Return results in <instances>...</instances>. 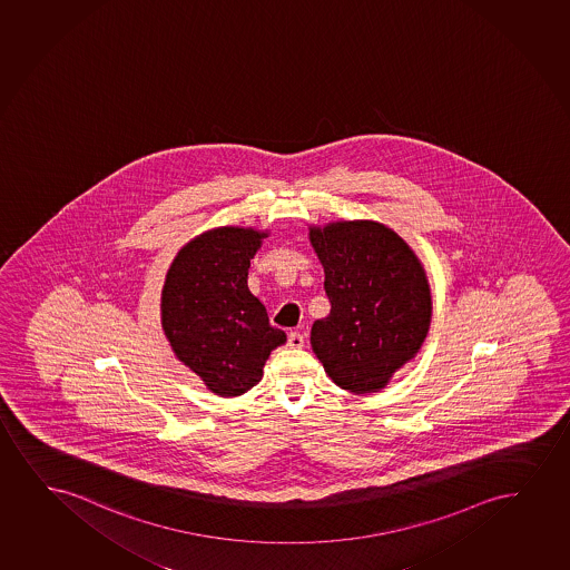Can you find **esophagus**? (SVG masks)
<instances>
[{
  "label": "esophagus",
  "mask_w": 570,
  "mask_h": 570,
  "mask_svg": "<svg viewBox=\"0 0 570 570\" xmlns=\"http://www.w3.org/2000/svg\"><path fill=\"white\" fill-rule=\"evenodd\" d=\"M305 341L304 336L299 333H289L288 336V346L294 347V350H299V347H304Z\"/></svg>",
  "instance_id": "obj_1"
}]
</instances>
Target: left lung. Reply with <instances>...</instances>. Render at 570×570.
I'll list each match as a JSON object with an SVG mask.
<instances>
[{"instance_id":"obj_1","label":"left lung","mask_w":570,"mask_h":570,"mask_svg":"<svg viewBox=\"0 0 570 570\" xmlns=\"http://www.w3.org/2000/svg\"><path fill=\"white\" fill-rule=\"evenodd\" d=\"M309 242L331 299V313L311 326V347L334 385L383 391L428 338L433 302L422 261L375 220L309 224Z\"/></svg>"}]
</instances>
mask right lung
Here are the masks:
<instances>
[{
  "label": "right lung",
  "instance_id": "1",
  "mask_svg": "<svg viewBox=\"0 0 570 570\" xmlns=\"http://www.w3.org/2000/svg\"><path fill=\"white\" fill-rule=\"evenodd\" d=\"M268 229L220 226L179 249L164 278L160 321L171 352L216 396H242L263 379L286 333L247 286Z\"/></svg>",
  "mask_w": 570,
  "mask_h": 570
}]
</instances>
